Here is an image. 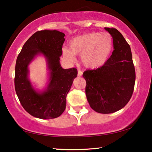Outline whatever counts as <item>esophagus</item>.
Returning <instances> with one entry per match:
<instances>
[{
	"label": "esophagus",
	"mask_w": 152,
	"mask_h": 152,
	"mask_svg": "<svg viewBox=\"0 0 152 152\" xmlns=\"http://www.w3.org/2000/svg\"><path fill=\"white\" fill-rule=\"evenodd\" d=\"M82 74H83L82 71H81V70H78V73H77V75H78L79 77H81V76H82Z\"/></svg>",
	"instance_id": "34e87169"
}]
</instances>
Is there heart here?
Here are the masks:
<instances>
[{"label":"heart","instance_id":"b5f03b06","mask_svg":"<svg viewBox=\"0 0 152 152\" xmlns=\"http://www.w3.org/2000/svg\"><path fill=\"white\" fill-rule=\"evenodd\" d=\"M69 49L64 48V57L70 61L74 55H81L82 64L89 69H97L107 63L113 47V37L109 32H93L74 37L68 43Z\"/></svg>","mask_w":152,"mask_h":152}]
</instances>
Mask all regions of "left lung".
I'll return each mask as SVG.
<instances>
[{"label":"left lung","mask_w":152,"mask_h":152,"mask_svg":"<svg viewBox=\"0 0 152 152\" xmlns=\"http://www.w3.org/2000/svg\"><path fill=\"white\" fill-rule=\"evenodd\" d=\"M113 37V51L104 65L86 70V95L90 107L99 113L122 109L134 92L136 72L129 45L115 28H104Z\"/></svg>","instance_id":"left-lung-1"}]
</instances>
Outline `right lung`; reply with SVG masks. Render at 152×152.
I'll return each mask as SVG.
<instances>
[{
    "mask_svg": "<svg viewBox=\"0 0 152 152\" xmlns=\"http://www.w3.org/2000/svg\"><path fill=\"white\" fill-rule=\"evenodd\" d=\"M65 34L57 30H44L32 34L25 43L15 66L14 86L16 95L24 109L40 119L59 117L66 109V95L77 70L64 69L60 64ZM47 60L49 70L48 85L44 90H36L28 79V66L38 55Z\"/></svg>",
    "mask_w": 152,
    "mask_h": 152,
    "instance_id": "1",
    "label": "right lung"
}]
</instances>
